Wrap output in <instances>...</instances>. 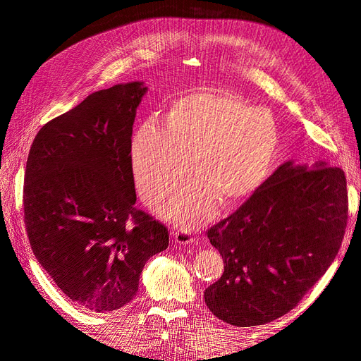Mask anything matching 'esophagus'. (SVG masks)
I'll list each match as a JSON object with an SVG mask.
<instances>
[{
  "label": "esophagus",
  "mask_w": 361,
  "mask_h": 361,
  "mask_svg": "<svg viewBox=\"0 0 361 361\" xmlns=\"http://www.w3.org/2000/svg\"><path fill=\"white\" fill-rule=\"evenodd\" d=\"M173 239H174V243L180 244V245H190V244L197 243L195 241V238L191 236L190 232L182 231V228H178V231L173 232Z\"/></svg>",
  "instance_id": "esophagus-1"
}]
</instances>
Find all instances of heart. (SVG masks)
<instances>
[{
    "mask_svg": "<svg viewBox=\"0 0 361 361\" xmlns=\"http://www.w3.org/2000/svg\"><path fill=\"white\" fill-rule=\"evenodd\" d=\"M281 146L268 111L233 92H197L174 99L166 123L145 120L130 143L137 188L149 204L167 200L190 176L199 179L174 199L166 214L183 227L250 199L268 179Z\"/></svg>",
    "mask_w": 361,
    "mask_h": 361,
    "instance_id": "1",
    "label": "heart"
}]
</instances>
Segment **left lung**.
I'll return each mask as SVG.
<instances>
[{"label": "left lung", "instance_id": "left-lung-1", "mask_svg": "<svg viewBox=\"0 0 361 361\" xmlns=\"http://www.w3.org/2000/svg\"><path fill=\"white\" fill-rule=\"evenodd\" d=\"M346 221L342 169L285 162L236 212L207 231L226 267L206 288V305L235 326L276 321L329 269Z\"/></svg>", "mask_w": 361, "mask_h": 361}]
</instances>
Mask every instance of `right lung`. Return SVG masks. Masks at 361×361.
Here are the masks:
<instances>
[{"label":"right lung","mask_w":361,"mask_h":361,"mask_svg":"<svg viewBox=\"0 0 361 361\" xmlns=\"http://www.w3.org/2000/svg\"><path fill=\"white\" fill-rule=\"evenodd\" d=\"M143 82L89 94L32 141L24 221L32 253L82 309L123 307L146 262L169 247L167 227L135 206L130 159Z\"/></svg>","instance_id":"obj_1"}]
</instances>
